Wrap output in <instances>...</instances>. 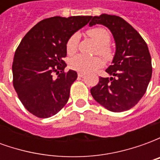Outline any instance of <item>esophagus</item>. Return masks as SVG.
<instances>
[{
	"instance_id": "obj_1",
	"label": "esophagus",
	"mask_w": 160,
	"mask_h": 160,
	"mask_svg": "<svg viewBox=\"0 0 160 160\" xmlns=\"http://www.w3.org/2000/svg\"><path fill=\"white\" fill-rule=\"evenodd\" d=\"M84 75H85V74H84V73H78V76L80 77V78H83Z\"/></svg>"
}]
</instances>
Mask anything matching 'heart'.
<instances>
[{"label": "heart", "instance_id": "1", "mask_svg": "<svg viewBox=\"0 0 160 160\" xmlns=\"http://www.w3.org/2000/svg\"><path fill=\"white\" fill-rule=\"evenodd\" d=\"M87 34L92 39L97 42V52L104 56V58H109L111 56V49L108 46V43L111 40V36L108 31L104 28L98 27V28L89 30L87 32ZM79 41H80L79 33H73L68 39L66 43V49L68 55H73L76 52ZM102 65H103V61L98 56L88 57L82 55L74 56L71 59L69 62L70 68L80 73H90L101 68Z\"/></svg>", "mask_w": 160, "mask_h": 160}]
</instances>
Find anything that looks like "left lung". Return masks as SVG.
<instances>
[{
  "instance_id": "8db88e82",
  "label": "left lung",
  "mask_w": 160,
  "mask_h": 160,
  "mask_svg": "<svg viewBox=\"0 0 160 160\" xmlns=\"http://www.w3.org/2000/svg\"><path fill=\"white\" fill-rule=\"evenodd\" d=\"M103 25L114 38L116 52L105 71L111 77L99 78L91 89L95 100L113 112L128 111L140 101L152 77L151 56L148 44L136 30L116 15L92 17L89 26Z\"/></svg>"
}]
</instances>
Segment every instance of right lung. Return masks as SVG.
I'll use <instances>...</instances> for the list:
<instances>
[{
  "label": "right lung",
  "instance_id": "right-lung-1",
  "mask_svg": "<svg viewBox=\"0 0 160 160\" xmlns=\"http://www.w3.org/2000/svg\"><path fill=\"white\" fill-rule=\"evenodd\" d=\"M91 19L51 17L38 23L21 40L12 62L13 87L23 105L34 116L50 118L67 104L71 85L77 79L75 71L63 72L67 41Z\"/></svg>",
  "mask_w": 160,
  "mask_h": 160
}]
</instances>
